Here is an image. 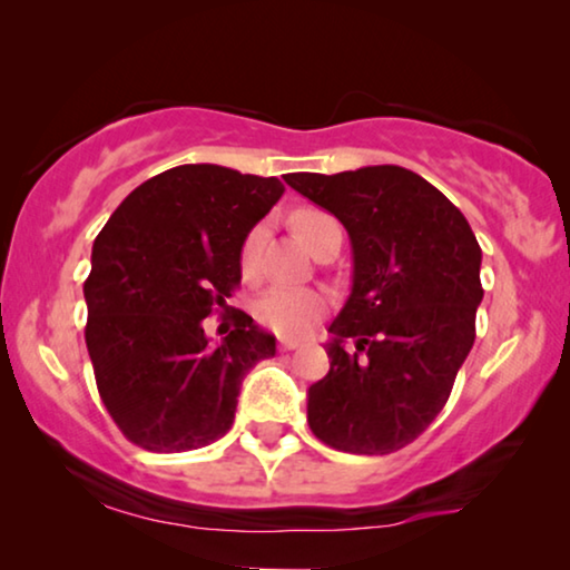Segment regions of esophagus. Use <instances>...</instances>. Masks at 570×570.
I'll return each mask as SVG.
<instances>
[{
  "label": "esophagus",
  "instance_id": "esophagus-1",
  "mask_svg": "<svg viewBox=\"0 0 570 570\" xmlns=\"http://www.w3.org/2000/svg\"><path fill=\"white\" fill-rule=\"evenodd\" d=\"M295 347H301V340H293V337L279 340V350H283V353H291Z\"/></svg>",
  "mask_w": 570,
  "mask_h": 570
}]
</instances>
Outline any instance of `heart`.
<instances>
[{
  "label": "heart",
  "instance_id": "obj_1",
  "mask_svg": "<svg viewBox=\"0 0 570 570\" xmlns=\"http://www.w3.org/2000/svg\"><path fill=\"white\" fill-rule=\"evenodd\" d=\"M291 223L308 248H314L316 240L337 225L332 215H326L324 209L316 207L295 209ZM262 236L264 228L259 225L244 240V248H240V269H244V275H254L256 272V252H259ZM324 311L326 298L322 293L308 291V287H272V291L264 293L254 303V316L259 318V324H264L275 334H285V337H301V334H306Z\"/></svg>",
  "mask_w": 570,
  "mask_h": 570
}]
</instances>
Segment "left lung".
Returning a JSON list of instances; mask_svg holds the SVG:
<instances>
[{
	"label": "left lung",
	"mask_w": 570,
	"mask_h": 570,
	"mask_svg": "<svg viewBox=\"0 0 570 570\" xmlns=\"http://www.w3.org/2000/svg\"><path fill=\"white\" fill-rule=\"evenodd\" d=\"M345 225L353 291L326 342L330 373L308 389V425L347 454H392L446 404L474 345L482 252L466 217L400 166L287 174ZM356 340L355 351L344 342Z\"/></svg>",
	"instance_id": "left-lung-1"
}]
</instances>
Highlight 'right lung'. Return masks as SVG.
Masks as SVG:
<instances>
[{
  "label": "right lung",
  "mask_w": 570,
  "mask_h": 570,
  "mask_svg": "<svg viewBox=\"0 0 570 570\" xmlns=\"http://www.w3.org/2000/svg\"><path fill=\"white\" fill-rule=\"evenodd\" d=\"M283 191L275 176L189 163L139 184L98 233L85 342L108 415L139 449L223 439L240 381L275 355V337L244 311L217 347L202 324L228 308L244 240Z\"/></svg>",
  "instance_id": "obj_1"
}]
</instances>
